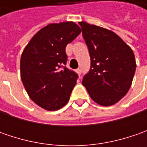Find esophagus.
Returning a JSON list of instances; mask_svg holds the SVG:
<instances>
[{
	"label": "esophagus",
	"mask_w": 147,
	"mask_h": 147,
	"mask_svg": "<svg viewBox=\"0 0 147 147\" xmlns=\"http://www.w3.org/2000/svg\"><path fill=\"white\" fill-rule=\"evenodd\" d=\"M76 73L78 74H81V73H82L81 69H76Z\"/></svg>",
	"instance_id": "esophagus-1"
}]
</instances>
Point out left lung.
Masks as SVG:
<instances>
[{"label": "left lung", "instance_id": "left-lung-1", "mask_svg": "<svg viewBox=\"0 0 147 147\" xmlns=\"http://www.w3.org/2000/svg\"><path fill=\"white\" fill-rule=\"evenodd\" d=\"M79 24L91 57L82 85L96 103L113 105L132 85L137 66L133 50L114 32L82 21Z\"/></svg>", "mask_w": 147, "mask_h": 147}]
</instances>
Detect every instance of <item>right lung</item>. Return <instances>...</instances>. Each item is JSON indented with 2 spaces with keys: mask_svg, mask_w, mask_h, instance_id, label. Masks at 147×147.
Wrapping results in <instances>:
<instances>
[{
  "mask_svg": "<svg viewBox=\"0 0 147 147\" xmlns=\"http://www.w3.org/2000/svg\"><path fill=\"white\" fill-rule=\"evenodd\" d=\"M74 22L53 23L32 37L20 59V77L32 100L44 110H57L68 103L78 75L65 68V47L81 32Z\"/></svg>",
  "mask_w": 147,
  "mask_h": 147,
  "instance_id": "1",
  "label": "right lung"
}]
</instances>
